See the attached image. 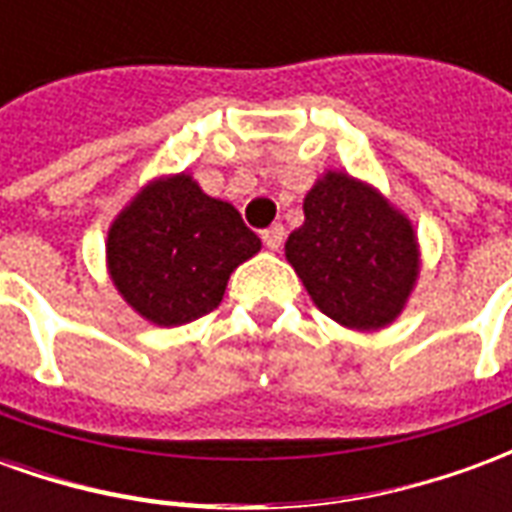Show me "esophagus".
Returning <instances> with one entry per match:
<instances>
[{
	"instance_id": "obj_1",
	"label": "esophagus",
	"mask_w": 512,
	"mask_h": 512,
	"mask_svg": "<svg viewBox=\"0 0 512 512\" xmlns=\"http://www.w3.org/2000/svg\"><path fill=\"white\" fill-rule=\"evenodd\" d=\"M263 244H266L271 252H279L282 244H285V227H282V224H271L268 230H263Z\"/></svg>"
}]
</instances>
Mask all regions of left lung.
<instances>
[{
    "label": "left lung",
    "mask_w": 512,
    "mask_h": 512,
    "mask_svg": "<svg viewBox=\"0 0 512 512\" xmlns=\"http://www.w3.org/2000/svg\"><path fill=\"white\" fill-rule=\"evenodd\" d=\"M285 257L312 304L354 332H381L417 288L422 252L414 222L373 183L326 169L304 197V224Z\"/></svg>",
    "instance_id": "1"
}]
</instances>
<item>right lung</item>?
<instances>
[{
	"label": "right lung",
	"instance_id": "obj_1",
	"mask_svg": "<svg viewBox=\"0 0 512 512\" xmlns=\"http://www.w3.org/2000/svg\"><path fill=\"white\" fill-rule=\"evenodd\" d=\"M260 246L235 205L175 172L147 180L109 224L106 271L139 318L172 329L216 310L230 274Z\"/></svg>",
	"mask_w": 512,
	"mask_h": 512
}]
</instances>
